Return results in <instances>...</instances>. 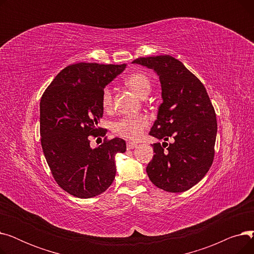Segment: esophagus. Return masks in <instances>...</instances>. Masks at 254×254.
Returning a JSON list of instances; mask_svg holds the SVG:
<instances>
[{
  "instance_id": "34e87169",
  "label": "esophagus",
  "mask_w": 254,
  "mask_h": 254,
  "mask_svg": "<svg viewBox=\"0 0 254 254\" xmlns=\"http://www.w3.org/2000/svg\"><path fill=\"white\" fill-rule=\"evenodd\" d=\"M135 147H137V144H136V143H134V142H127V150L134 149Z\"/></svg>"
}]
</instances>
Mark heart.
Wrapping results in <instances>:
<instances>
[{
	"instance_id": "obj_1",
	"label": "heart",
	"mask_w": 254,
	"mask_h": 254,
	"mask_svg": "<svg viewBox=\"0 0 254 254\" xmlns=\"http://www.w3.org/2000/svg\"><path fill=\"white\" fill-rule=\"evenodd\" d=\"M125 83L140 98H146L151 90L150 78L142 72L131 73L125 79ZM101 102L103 108L106 110L112 107L113 95L109 86H106L102 90ZM148 126L149 120L145 115H127L113 123L112 130L120 137L128 140H137Z\"/></svg>"
}]
</instances>
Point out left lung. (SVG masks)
<instances>
[{"instance_id":"left-lung-1","label":"left lung","mask_w":254,"mask_h":254,"mask_svg":"<svg viewBox=\"0 0 254 254\" xmlns=\"http://www.w3.org/2000/svg\"><path fill=\"white\" fill-rule=\"evenodd\" d=\"M159 76L163 103L150 136L154 155L146 168L151 182L169 192L189 190L207 174L214 159L217 134L215 110L204 84L171 56L139 58L132 62Z\"/></svg>"}]
</instances>
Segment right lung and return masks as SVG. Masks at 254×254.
<instances>
[{"label": "right lung", "instance_id": "right-lung-1", "mask_svg": "<svg viewBox=\"0 0 254 254\" xmlns=\"http://www.w3.org/2000/svg\"><path fill=\"white\" fill-rule=\"evenodd\" d=\"M126 64L78 63L63 69L40 102V136L51 174L61 188L79 198L104 192L112 184L116 153L126 152L120 138L90 147L89 136H105L97 127L103 116L102 90Z\"/></svg>", "mask_w": 254, "mask_h": 254}]
</instances>
